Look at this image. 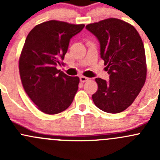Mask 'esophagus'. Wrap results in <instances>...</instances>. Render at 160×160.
I'll return each mask as SVG.
<instances>
[{"label": "esophagus", "mask_w": 160, "mask_h": 160, "mask_svg": "<svg viewBox=\"0 0 160 160\" xmlns=\"http://www.w3.org/2000/svg\"><path fill=\"white\" fill-rule=\"evenodd\" d=\"M80 81L83 82V83H84V82L88 81V80H89V78H88V77H84V76H80Z\"/></svg>", "instance_id": "obj_1"}]
</instances>
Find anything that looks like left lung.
Instances as JSON below:
<instances>
[{
    "label": "left lung",
    "instance_id": "left-lung-1",
    "mask_svg": "<svg viewBox=\"0 0 160 160\" xmlns=\"http://www.w3.org/2000/svg\"><path fill=\"white\" fill-rule=\"evenodd\" d=\"M87 30L100 43L109 80L96 78L98 89L92 95L95 105L116 114L133 103L146 79V53L142 40L132 25L117 18L89 24Z\"/></svg>",
    "mask_w": 160,
    "mask_h": 160
}]
</instances>
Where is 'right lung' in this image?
<instances>
[{
  "instance_id": "1",
  "label": "right lung",
  "mask_w": 160,
  "mask_h": 160,
  "mask_svg": "<svg viewBox=\"0 0 160 160\" xmlns=\"http://www.w3.org/2000/svg\"><path fill=\"white\" fill-rule=\"evenodd\" d=\"M84 25L52 20L36 25L28 33L19 59V72L25 92L37 108L48 114L65 111L72 104L80 79L56 69L71 38Z\"/></svg>"
}]
</instances>
